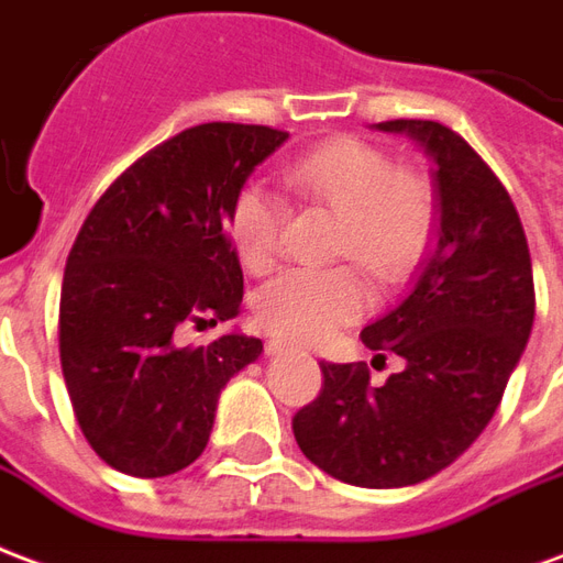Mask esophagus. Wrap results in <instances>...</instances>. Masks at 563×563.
<instances>
[{
    "label": "esophagus",
    "mask_w": 563,
    "mask_h": 563,
    "mask_svg": "<svg viewBox=\"0 0 563 563\" xmlns=\"http://www.w3.org/2000/svg\"><path fill=\"white\" fill-rule=\"evenodd\" d=\"M287 347H290L287 342H276V339H273V342H266V354L282 356V354H287Z\"/></svg>",
    "instance_id": "1"
}]
</instances>
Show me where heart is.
<instances>
[{
    "instance_id": "1",
    "label": "heart",
    "mask_w": 563,
    "mask_h": 563,
    "mask_svg": "<svg viewBox=\"0 0 563 563\" xmlns=\"http://www.w3.org/2000/svg\"><path fill=\"white\" fill-rule=\"evenodd\" d=\"M299 197L339 216L335 252L380 282L408 276L432 233V191L417 174L363 141H330L285 167ZM231 240L249 273H266L282 249V207L261 186H245L231 207ZM368 309L354 269H294L257 294L254 318L287 342H323Z\"/></svg>"
}]
</instances>
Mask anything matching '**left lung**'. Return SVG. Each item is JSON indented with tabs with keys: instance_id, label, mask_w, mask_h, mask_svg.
<instances>
[{
	"instance_id": "left-lung-1",
	"label": "left lung",
	"mask_w": 563,
	"mask_h": 563,
	"mask_svg": "<svg viewBox=\"0 0 563 563\" xmlns=\"http://www.w3.org/2000/svg\"><path fill=\"white\" fill-rule=\"evenodd\" d=\"M372 129L432 162V242L408 294L363 327L368 351L405 368L372 387L363 363H321V396L294 417V438L330 477L401 489L453 465L495 417L534 327V276L507 188L455 131L429 119Z\"/></svg>"
}]
</instances>
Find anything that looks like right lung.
<instances>
[{"label":"right lung","mask_w":563,"mask_h":563,"mask_svg":"<svg viewBox=\"0 0 563 563\" xmlns=\"http://www.w3.org/2000/svg\"><path fill=\"white\" fill-rule=\"evenodd\" d=\"M285 131L207 122L131 164L74 240L59 299V356L86 441L131 477L195 462L221 389L264 354L231 330L203 347L183 323H224L242 302L231 207Z\"/></svg>","instance_id":"obj_1"}]
</instances>
